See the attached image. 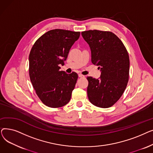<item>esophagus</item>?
<instances>
[{
  "label": "esophagus",
  "mask_w": 153,
  "mask_h": 153,
  "mask_svg": "<svg viewBox=\"0 0 153 153\" xmlns=\"http://www.w3.org/2000/svg\"><path fill=\"white\" fill-rule=\"evenodd\" d=\"M79 77H82V78H84V77H85V76H84V75H82V74H79Z\"/></svg>",
  "instance_id": "obj_1"
}]
</instances>
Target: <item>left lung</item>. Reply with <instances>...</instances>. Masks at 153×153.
I'll return each mask as SVG.
<instances>
[{
	"label": "left lung",
	"mask_w": 153,
	"mask_h": 153,
	"mask_svg": "<svg viewBox=\"0 0 153 153\" xmlns=\"http://www.w3.org/2000/svg\"><path fill=\"white\" fill-rule=\"evenodd\" d=\"M82 36L89 45L91 61L100 69V77H87V95L100 108L111 107L123 94L129 78V56L123 43L110 31L89 30Z\"/></svg>",
	"instance_id": "8db88e82"
}]
</instances>
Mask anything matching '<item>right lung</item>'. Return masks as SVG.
Segmentation results:
<instances>
[{
    "label": "right lung",
    "instance_id": "add662e5",
    "mask_svg": "<svg viewBox=\"0 0 153 153\" xmlns=\"http://www.w3.org/2000/svg\"><path fill=\"white\" fill-rule=\"evenodd\" d=\"M80 32L61 29L48 31L35 43L29 55L30 81L39 99L51 108L69 102L78 78L74 72L60 71Z\"/></svg>",
    "mask_w": 153,
    "mask_h": 153
}]
</instances>
